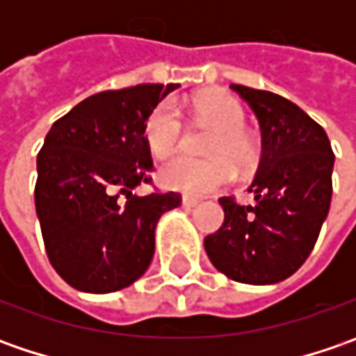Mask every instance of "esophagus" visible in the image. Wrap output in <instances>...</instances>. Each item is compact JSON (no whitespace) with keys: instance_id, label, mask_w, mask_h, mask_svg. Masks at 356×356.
<instances>
[{"instance_id":"1","label":"esophagus","mask_w":356,"mask_h":356,"mask_svg":"<svg viewBox=\"0 0 356 356\" xmlns=\"http://www.w3.org/2000/svg\"><path fill=\"white\" fill-rule=\"evenodd\" d=\"M198 204V198H190V196H184V198H182V206H184V208H196Z\"/></svg>"}]
</instances>
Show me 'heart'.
<instances>
[{
  "instance_id": "heart-1",
  "label": "heart",
  "mask_w": 356,
  "mask_h": 356,
  "mask_svg": "<svg viewBox=\"0 0 356 356\" xmlns=\"http://www.w3.org/2000/svg\"><path fill=\"white\" fill-rule=\"evenodd\" d=\"M194 120L202 129H213L206 143V154L212 158L174 156L160 168V182L184 192L208 194L234 180L232 160L239 168H250L257 158V144L248 127L243 106L229 95H210L194 104ZM186 134L180 108L170 101L158 104L146 120V144L158 158L170 156Z\"/></svg>"
}]
</instances>
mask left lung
Wrapping results in <instances>:
<instances>
[{
  "instance_id": "8db88e82",
  "label": "left lung",
  "mask_w": 356,
  "mask_h": 356,
  "mask_svg": "<svg viewBox=\"0 0 356 356\" xmlns=\"http://www.w3.org/2000/svg\"><path fill=\"white\" fill-rule=\"evenodd\" d=\"M261 127L252 206L222 196V227L204 239L218 271L253 285L277 283L305 264L329 213L335 154L327 132L297 104L269 90L232 85Z\"/></svg>"
}]
</instances>
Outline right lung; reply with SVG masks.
<instances>
[{
	"mask_svg": "<svg viewBox=\"0 0 356 356\" xmlns=\"http://www.w3.org/2000/svg\"><path fill=\"white\" fill-rule=\"evenodd\" d=\"M178 85L97 92L73 106L37 154L35 210L51 266L71 287L111 293L138 280L154 255V229L178 192L138 196L150 184L146 120Z\"/></svg>",
	"mask_w": 356,
	"mask_h": 356,
	"instance_id": "right-lung-1",
	"label": "right lung"
}]
</instances>
